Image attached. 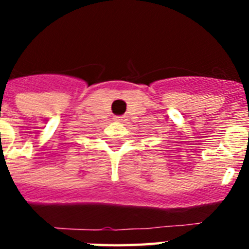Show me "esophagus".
<instances>
[{
  "instance_id": "esophagus-1",
  "label": "esophagus",
  "mask_w": 249,
  "mask_h": 249,
  "mask_svg": "<svg viewBox=\"0 0 249 249\" xmlns=\"http://www.w3.org/2000/svg\"><path fill=\"white\" fill-rule=\"evenodd\" d=\"M114 120L117 121V122H127V116H117V117H114Z\"/></svg>"
}]
</instances>
